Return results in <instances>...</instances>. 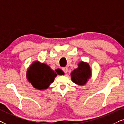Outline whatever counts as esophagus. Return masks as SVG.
<instances>
[{"label": "esophagus", "mask_w": 124, "mask_h": 124, "mask_svg": "<svg viewBox=\"0 0 124 124\" xmlns=\"http://www.w3.org/2000/svg\"><path fill=\"white\" fill-rule=\"evenodd\" d=\"M62 70L63 71V72H65V74H66L67 72V68L66 67H63V68H62Z\"/></svg>", "instance_id": "obj_1"}]
</instances>
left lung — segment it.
<instances>
[{"instance_id": "left-lung-1", "label": "left lung", "mask_w": 124, "mask_h": 124, "mask_svg": "<svg viewBox=\"0 0 124 124\" xmlns=\"http://www.w3.org/2000/svg\"><path fill=\"white\" fill-rule=\"evenodd\" d=\"M91 69L88 64L80 62L78 67L71 74L72 82L78 85H85L91 77Z\"/></svg>"}]
</instances>
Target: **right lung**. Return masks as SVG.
Returning <instances> with one entry per match:
<instances>
[{
    "label": "right lung",
    "instance_id": "obj_1",
    "mask_svg": "<svg viewBox=\"0 0 124 124\" xmlns=\"http://www.w3.org/2000/svg\"><path fill=\"white\" fill-rule=\"evenodd\" d=\"M55 71L56 72L54 71L45 64L35 62L32 64L28 70L27 78L34 88L39 90L46 89L50 83L54 82L57 74H63L60 70Z\"/></svg>",
    "mask_w": 124,
    "mask_h": 124
}]
</instances>
